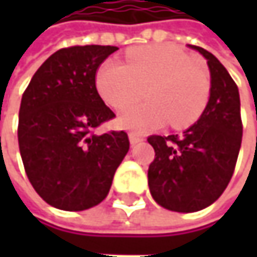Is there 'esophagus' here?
I'll use <instances>...</instances> for the list:
<instances>
[{
    "mask_svg": "<svg viewBox=\"0 0 257 257\" xmlns=\"http://www.w3.org/2000/svg\"><path fill=\"white\" fill-rule=\"evenodd\" d=\"M144 138L143 137H140V135H137V134H134V132H131L129 134V141H131V144L134 146V144H138V143H141Z\"/></svg>",
    "mask_w": 257,
    "mask_h": 257,
    "instance_id": "34e87169",
    "label": "esophagus"
}]
</instances>
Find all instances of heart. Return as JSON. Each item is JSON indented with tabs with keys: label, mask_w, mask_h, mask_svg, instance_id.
I'll return each instance as SVG.
<instances>
[{
	"label": "heart",
	"mask_w": 257,
	"mask_h": 257,
	"mask_svg": "<svg viewBox=\"0 0 257 257\" xmlns=\"http://www.w3.org/2000/svg\"><path fill=\"white\" fill-rule=\"evenodd\" d=\"M96 87L113 108H123L147 89L149 102L126 107L117 117L122 128L147 132L164 126L186 128L204 113L211 83L207 71L171 46H147L129 52L128 65L105 61L96 74Z\"/></svg>",
	"instance_id": "b5f03b06"
}]
</instances>
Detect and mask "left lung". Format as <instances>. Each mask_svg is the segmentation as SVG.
I'll use <instances>...</instances> for the list:
<instances>
[{
    "label": "left lung",
    "mask_w": 257,
    "mask_h": 257,
    "mask_svg": "<svg viewBox=\"0 0 257 257\" xmlns=\"http://www.w3.org/2000/svg\"><path fill=\"white\" fill-rule=\"evenodd\" d=\"M189 47L207 59L208 104L181 135L147 138L155 149L147 173L150 193L161 207L177 213L199 211L219 199L231 181L242 138L235 81L213 53L199 46Z\"/></svg>",
    "instance_id": "obj_1"
}]
</instances>
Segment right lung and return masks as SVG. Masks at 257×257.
I'll list each match as a JSON object with an SVG mask.
<instances>
[{
	"mask_svg": "<svg viewBox=\"0 0 257 257\" xmlns=\"http://www.w3.org/2000/svg\"><path fill=\"white\" fill-rule=\"evenodd\" d=\"M116 46H73L55 52L22 95L18 140L26 176L52 207L83 211L110 192L129 150L128 134L93 129L114 117L95 84Z\"/></svg>",
	"mask_w": 257,
	"mask_h": 257,
	"instance_id": "obj_1",
	"label": "right lung"
}]
</instances>
